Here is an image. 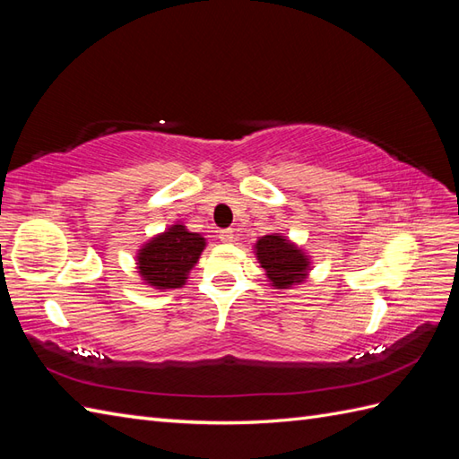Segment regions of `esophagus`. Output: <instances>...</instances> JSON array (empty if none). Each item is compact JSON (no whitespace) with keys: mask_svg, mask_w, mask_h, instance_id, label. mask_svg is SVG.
<instances>
[{"mask_svg":"<svg viewBox=\"0 0 459 459\" xmlns=\"http://www.w3.org/2000/svg\"><path fill=\"white\" fill-rule=\"evenodd\" d=\"M219 238L224 242V245H230V242L235 240V230L224 229V230H221V232H219Z\"/></svg>","mask_w":459,"mask_h":459,"instance_id":"34e87169","label":"esophagus"}]
</instances>
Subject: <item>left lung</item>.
<instances>
[{
    "label": "left lung",
    "mask_w": 459,
    "mask_h": 459,
    "mask_svg": "<svg viewBox=\"0 0 459 459\" xmlns=\"http://www.w3.org/2000/svg\"><path fill=\"white\" fill-rule=\"evenodd\" d=\"M255 255L264 268L266 278L276 290H290L299 286L309 274L311 260L304 248L296 242L281 237L280 232H272L256 240Z\"/></svg>",
    "instance_id": "8db88e82"
}]
</instances>
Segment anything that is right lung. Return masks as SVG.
<instances>
[{"label":"right lung","instance_id":"1","mask_svg":"<svg viewBox=\"0 0 459 459\" xmlns=\"http://www.w3.org/2000/svg\"><path fill=\"white\" fill-rule=\"evenodd\" d=\"M204 247H207V240L203 235L191 232L181 222H175L138 250L135 268L143 284L155 290L183 288Z\"/></svg>","mask_w":459,"mask_h":459}]
</instances>
